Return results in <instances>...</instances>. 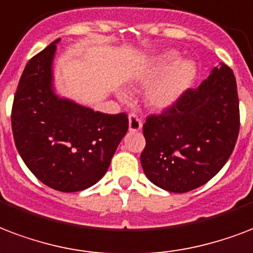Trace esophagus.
I'll return each mask as SVG.
<instances>
[{
	"instance_id": "esophagus-1",
	"label": "esophagus",
	"mask_w": 253,
	"mask_h": 253,
	"mask_svg": "<svg viewBox=\"0 0 253 253\" xmlns=\"http://www.w3.org/2000/svg\"><path fill=\"white\" fill-rule=\"evenodd\" d=\"M128 130L130 131H140L142 130V121L136 114H130L128 117Z\"/></svg>"
}]
</instances>
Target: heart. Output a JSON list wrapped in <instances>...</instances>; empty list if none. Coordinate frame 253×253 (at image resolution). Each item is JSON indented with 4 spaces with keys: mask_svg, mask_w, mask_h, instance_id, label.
Masks as SVG:
<instances>
[{
    "mask_svg": "<svg viewBox=\"0 0 253 253\" xmlns=\"http://www.w3.org/2000/svg\"><path fill=\"white\" fill-rule=\"evenodd\" d=\"M175 58L176 53L173 51L162 54L159 57L154 58L147 67H144L136 75V81L139 84H151L158 75L165 71L146 92V102L154 109L167 110L173 107L182 99L187 90L194 84L198 77V67L195 62L190 59H180L171 65L170 63L173 62Z\"/></svg>",
    "mask_w": 253,
    "mask_h": 253,
    "instance_id": "heart-1",
    "label": "heart"
}]
</instances>
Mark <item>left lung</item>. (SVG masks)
<instances>
[{"mask_svg":"<svg viewBox=\"0 0 253 253\" xmlns=\"http://www.w3.org/2000/svg\"><path fill=\"white\" fill-rule=\"evenodd\" d=\"M240 115L234 71L220 63L198 88L143 125L140 163L155 186L188 192L216 175L238 140Z\"/></svg>","mask_w":253,"mask_h":253,"instance_id":"8db88e82","label":"left lung"}]
</instances>
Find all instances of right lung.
<instances>
[{
  "label": "right lung",
  "mask_w": 253,
  "mask_h": 253,
  "mask_svg": "<svg viewBox=\"0 0 253 253\" xmlns=\"http://www.w3.org/2000/svg\"><path fill=\"white\" fill-rule=\"evenodd\" d=\"M58 42L25 66L11 109V130L18 154L37 178L54 190L77 192L105 175L128 130V118L58 95L53 84Z\"/></svg>",
  "instance_id": "add662e5"
}]
</instances>
